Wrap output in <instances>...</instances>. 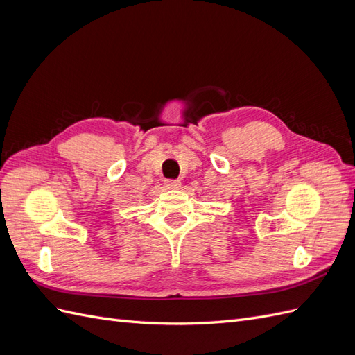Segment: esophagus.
Returning a JSON list of instances; mask_svg holds the SVG:
<instances>
[{
    "label": "esophagus",
    "instance_id": "esophagus-1",
    "mask_svg": "<svg viewBox=\"0 0 355 355\" xmlns=\"http://www.w3.org/2000/svg\"><path fill=\"white\" fill-rule=\"evenodd\" d=\"M164 185L168 189H178V188H180V180L179 179H166Z\"/></svg>",
    "mask_w": 355,
    "mask_h": 355
}]
</instances>
